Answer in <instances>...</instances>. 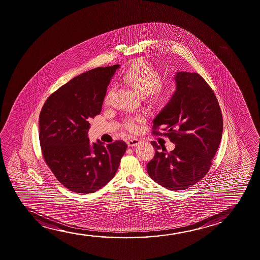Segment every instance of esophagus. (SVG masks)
<instances>
[{"mask_svg": "<svg viewBox=\"0 0 260 260\" xmlns=\"http://www.w3.org/2000/svg\"><path fill=\"white\" fill-rule=\"evenodd\" d=\"M140 143H141V140L134 137V138L128 140L127 145L129 147L137 146V145H139Z\"/></svg>", "mask_w": 260, "mask_h": 260, "instance_id": "34e87169", "label": "esophagus"}]
</instances>
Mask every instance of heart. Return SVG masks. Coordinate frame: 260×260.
<instances>
[{
	"label": "heart",
	"mask_w": 260,
	"mask_h": 260,
	"mask_svg": "<svg viewBox=\"0 0 260 260\" xmlns=\"http://www.w3.org/2000/svg\"><path fill=\"white\" fill-rule=\"evenodd\" d=\"M122 80L141 95L149 94L150 101L158 105L169 103L176 92L175 83L169 82L161 84L160 72L145 59H139L133 62L122 75ZM104 102L109 103V95H106ZM143 119L142 116L135 119H126L124 122V127L130 132H136L138 129L137 122Z\"/></svg>",
	"instance_id": "obj_1"
}]
</instances>
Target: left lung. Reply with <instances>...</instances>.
Wrapping results in <instances>:
<instances>
[{
  "instance_id": "8db88e82",
  "label": "left lung",
  "mask_w": 260,
  "mask_h": 260,
  "mask_svg": "<svg viewBox=\"0 0 260 260\" xmlns=\"http://www.w3.org/2000/svg\"><path fill=\"white\" fill-rule=\"evenodd\" d=\"M176 92L153 119L176 144L168 152L151 142L155 155L147 164L151 179L171 190H186L209 172L223 135V117L216 95L198 73L176 72Z\"/></svg>"
}]
</instances>
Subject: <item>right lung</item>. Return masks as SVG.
Here are the masks:
<instances>
[{"mask_svg":"<svg viewBox=\"0 0 260 260\" xmlns=\"http://www.w3.org/2000/svg\"><path fill=\"white\" fill-rule=\"evenodd\" d=\"M119 65L96 68L54 91L39 116L44 160L59 183L77 193H92L113 178L127 144L89 142V120L102 111L107 87Z\"/></svg>","mask_w":260,"mask_h":260,"instance_id":"add662e5","label":"right lung"}]
</instances>
